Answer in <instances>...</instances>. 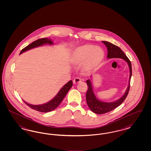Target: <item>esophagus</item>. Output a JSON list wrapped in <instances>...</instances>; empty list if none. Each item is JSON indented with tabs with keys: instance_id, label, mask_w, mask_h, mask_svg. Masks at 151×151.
I'll return each mask as SVG.
<instances>
[{
	"instance_id": "34e87169",
	"label": "esophagus",
	"mask_w": 151,
	"mask_h": 151,
	"mask_svg": "<svg viewBox=\"0 0 151 151\" xmlns=\"http://www.w3.org/2000/svg\"><path fill=\"white\" fill-rule=\"evenodd\" d=\"M80 82H81V79H80V78H76L73 79V83L74 84H78Z\"/></svg>"
}]
</instances>
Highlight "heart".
Listing matches in <instances>:
<instances>
[{"mask_svg":"<svg viewBox=\"0 0 151 151\" xmlns=\"http://www.w3.org/2000/svg\"><path fill=\"white\" fill-rule=\"evenodd\" d=\"M105 57L104 50L92 45H85L75 49L72 52V64L79 67L83 65V70L89 72L100 66Z\"/></svg>","mask_w":151,"mask_h":151,"instance_id":"heart-1","label":"heart"}]
</instances>
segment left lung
<instances>
[{
  "instance_id": "1",
  "label": "left lung",
  "mask_w": 151,
  "mask_h": 151,
  "mask_svg": "<svg viewBox=\"0 0 151 151\" xmlns=\"http://www.w3.org/2000/svg\"><path fill=\"white\" fill-rule=\"evenodd\" d=\"M107 47L108 49V56L107 57L109 59L111 58H121L124 60L129 65V78L128 87L125 92L124 94L122 97L118 99L111 102H103L97 99L95 94L94 93L93 90L92 83L90 79L86 80V83L88 86V90L86 94V101L88 106L89 109L94 113L98 114H102L108 113L114 109L119 106L122 102L127 97L129 92V86H130V80L132 75V67L131 63L129 59L127 57L124 52L117 46L113 43L109 42L107 41H102Z\"/></svg>"
}]
</instances>
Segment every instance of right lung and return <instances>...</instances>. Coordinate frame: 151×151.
Returning <instances> with one entry per match:
<instances>
[{"instance_id":"1","label":"right lung","mask_w":151,"mask_h":151,"mask_svg":"<svg viewBox=\"0 0 151 151\" xmlns=\"http://www.w3.org/2000/svg\"><path fill=\"white\" fill-rule=\"evenodd\" d=\"M46 44L53 45V42L51 41V40L48 39L47 38L38 39L35 41L33 42L32 43L29 44V45L26 46L25 48H24L21 51L20 54H21L23 52H25L26 51L29 50L30 49H32L33 48L37 47L42 46L43 45H46ZM72 84H72V80L69 81L66 84H65V86L60 89V91H59L57 94L51 100L49 101L48 102H47L46 104H42V105H35L28 104L27 102H26L24 101V102L28 106H29L30 108H32L34 110H36L37 111H38L40 112H43V113L49 112V111L54 110L55 109H56L59 105V104L62 102V101L65 98V95L67 94L68 91L72 87Z\"/></svg>"}]
</instances>
